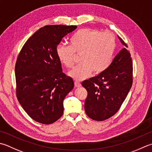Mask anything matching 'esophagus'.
Listing matches in <instances>:
<instances>
[{
  "mask_svg": "<svg viewBox=\"0 0 152 152\" xmlns=\"http://www.w3.org/2000/svg\"><path fill=\"white\" fill-rule=\"evenodd\" d=\"M74 85H75L76 87H77V88L80 87V86H81V84H80V83L79 82H78V81L74 82Z\"/></svg>",
  "mask_w": 152,
  "mask_h": 152,
  "instance_id": "34e87169",
  "label": "esophagus"
}]
</instances>
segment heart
Returning a JSON list of instances; mask_svg holds the SVG:
<instances>
[{"label": "heart", "instance_id": "heart-1", "mask_svg": "<svg viewBox=\"0 0 152 152\" xmlns=\"http://www.w3.org/2000/svg\"><path fill=\"white\" fill-rule=\"evenodd\" d=\"M64 44L56 47V55L62 64L73 66L75 53L80 54V62L68 74L76 80H83L91 75L104 72L111 64L115 50V39L109 32L100 33L89 28L80 29Z\"/></svg>", "mask_w": 152, "mask_h": 152}]
</instances>
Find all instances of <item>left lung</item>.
Wrapping results in <instances>:
<instances>
[{"instance_id": "obj_1", "label": "left lung", "mask_w": 152, "mask_h": 152, "mask_svg": "<svg viewBox=\"0 0 152 152\" xmlns=\"http://www.w3.org/2000/svg\"><path fill=\"white\" fill-rule=\"evenodd\" d=\"M118 37L127 47L124 41ZM82 85L88 91L84 109L89 117L102 121L113 116L132 85V61L129 50L126 48L121 50L104 72L84 80Z\"/></svg>"}]
</instances>
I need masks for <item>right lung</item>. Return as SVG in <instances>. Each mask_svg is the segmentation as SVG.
Here are the masks:
<instances>
[{
    "label": "right lung",
    "mask_w": 152,
    "mask_h": 152,
    "mask_svg": "<svg viewBox=\"0 0 152 152\" xmlns=\"http://www.w3.org/2000/svg\"><path fill=\"white\" fill-rule=\"evenodd\" d=\"M76 26L51 25L39 29L29 37L15 66L16 96L29 117L38 123H55L63 114V100L74 81L62 72L56 47Z\"/></svg>",
    "instance_id": "add662e5"
}]
</instances>
